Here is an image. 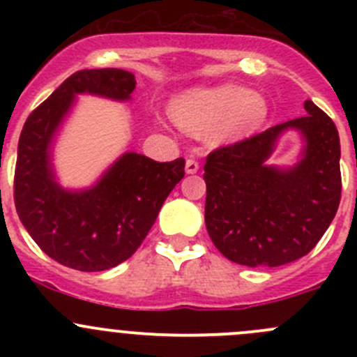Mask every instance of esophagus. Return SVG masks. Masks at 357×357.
Wrapping results in <instances>:
<instances>
[{"label":"esophagus","instance_id":"1","mask_svg":"<svg viewBox=\"0 0 357 357\" xmlns=\"http://www.w3.org/2000/svg\"><path fill=\"white\" fill-rule=\"evenodd\" d=\"M199 162L195 160V158H192V157H188L186 158V165H185V169H186V172H188V174H195V172H199Z\"/></svg>","mask_w":357,"mask_h":357}]
</instances>
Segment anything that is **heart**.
Here are the masks:
<instances>
[{
  "instance_id": "b5f03b06",
  "label": "heart",
  "mask_w": 357,
  "mask_h": 357,
  "mask_svg": "<svg viewBox=\"0 0 357 357\" xmlns=\"http://www.w3.org/2000/svg\"><path fill=\"white\" fill-rule=\"evenodd\" d=\"M172 119L183 131L208 135L215 145L235 142L257 131L269 114L268 102L242 86L195 89L172 103Z\"/></svg>"
}]
</instances>
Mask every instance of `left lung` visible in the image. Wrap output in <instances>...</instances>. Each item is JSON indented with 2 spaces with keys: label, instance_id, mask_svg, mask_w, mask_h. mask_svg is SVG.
<instances>
[{
  "label": "left lung",
  "instance_id": "1",
  "mask_svg": "<svg viewBox=\"0 0 357 357\" xmlns=\"http://www.w3.org/2000/svg\"><path fill=\"white\" fill-rule=\"evenodd\" d=\"M307 115L221 146L205 158V226L225 257L248 268H276L304 257L321 240L340 204V139L311 100ZM297 128L301 160L289 169L265 164L279 135Z\"/></svg>",
  "mask_w": 357,
  "mask_h": 357
}]
</instances>
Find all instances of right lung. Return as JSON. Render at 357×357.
Masks as SVG:
<instances>
[{"label": "right lung", "instance_id": "obj_1", "mask_svg": "<svg viewBox=\"0 0 357 357\" xmlns=\"http://www.w3.org/2000/svg\"><path fill=\"white\" fill-rule=\"evenodd\" d=\"M135 86V75L122 68L75 72L32 110L20 132L17 214L39 248L67 268L105 271L131 257L185 176V158L155 162L129 152L91 188L70 192L56 183L50 149L75 95L129 100Z\"/></svg>", "mask_w": 357, "mask_h": 357}]
</instances>
